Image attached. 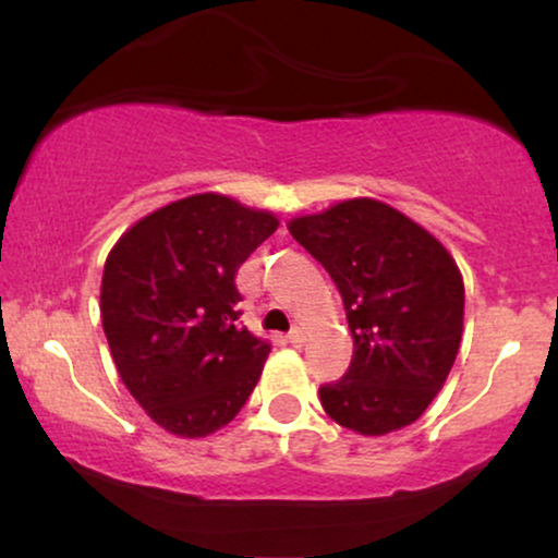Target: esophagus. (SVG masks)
<instances>
[{"label":"esophagus","mask_w":558,"mask_h":558,"mask_svg":"<svg viewBox=\"0 0 558 558\" xmlns=\"http://www.w3.org/2000/svg\"><path fill=\"white\" fill-rule=\"evenodd\" d=\"M286 341H288V343H291V345H296V349H299V345L306 341L304 330H301V328H293L291 332H288V338H286Z\"/></svg>","instance_id":"1"}]
</instances>
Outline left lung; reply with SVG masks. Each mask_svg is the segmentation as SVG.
<instances>
[{
	"mask_svg": "<svg viewBox=\"0 0 558 558\" xmlns=\"http://www.w3.org/2000/svg\"><path fill=\"white\" fill-rule=\"evenodd\" d=\"M288 230L330 272L354 336L341 380L319 401L341 427L386 435L412 425L444 388L464 325V283L446 246L377 198H349Z\"/></svg>",
	"mask_w": 558,
	"mask_h": 558,
	"instance_id": "1",
	"label": "left lung"
}]
</instances>
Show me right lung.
I'll return each mask as SVG.
<instances>
[{
	"label": "right lung",
	"mask_w": 558,
	"mask_h": 558,
	"mask_svg": "<svg viewBox=\"0 0 558 558\" xmlns=\"http://www.w3.org/2000/svg\"><path fill=\"white\" fill-rule=\"evenodd\" d=\"M278 217L194 194L141 217L101 275V325L114 367L159 427L204 438L257 386L270 343L239 328L235 272Z\"/></svg>",
	"instance_id": "add662e5"
}]
</instances>
